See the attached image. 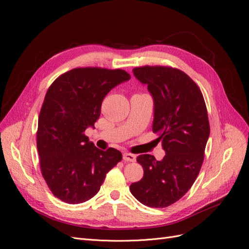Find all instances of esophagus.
<instances>
[{
    "mask_svg": "<svg viewBox=\"0 0 249 249\" xmlns=\"http://www.w3.org/2000/svg\"><path fill=\"white\" fill-rule=\"evenodd\" d=\"M124 160L134 162V161H136V155H134L132 153L125 152V153H124Z\"/></svg>",
    "mask_w": 249,
    "mask_h": 249,
    "instance_id": "34e87169",
    "label": "esophagus"
}]
</instances>
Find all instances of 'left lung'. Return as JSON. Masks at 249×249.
Returning a JSON list of instances; mask_svg holds the SVG:
<instances>
[{"instance_id": "1", "label": "left lung", "mask_w": 249, "mask_h": 249, "mask_svg": "<svg viewBox=\"0 0 249 249\" xmlns=\"http://www.w3.org/2000/svg\"><path fill=\"white\" fill-rule=\"evenodd\" d=\"M133 72L152 96V131L165 155L161 160L150 154L139 155L144 176L130 190L146 206L166 207L189 191L199 174L210 137L206 106L199 88L178 69L143 66Z\"/></svg>"}]
</instances>
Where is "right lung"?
Segmentation results:
<instances>
[{"label": "right lung", "mask_w": 249, "mask_h": 249, "mask_svg": "<svg viewBox=\"0 0 249 249\" xmlns=\"http://www.w3.org/2000/svg\"><path fill=\"white\" fill-rule=\"evenodd\" d=\"M130 78L123 69L74 68L50 86L38 116L36 147L42 175L60 200L78 204L91 199L122 160L121 151L100 150L85 131L95 127L104 97Z\"/></svg>", "instance_id": "obj_1"}]
</instances>
